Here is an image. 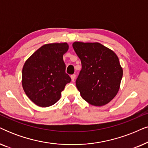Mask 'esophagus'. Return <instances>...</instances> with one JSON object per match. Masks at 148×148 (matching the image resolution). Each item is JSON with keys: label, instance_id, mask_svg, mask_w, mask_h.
Wrapping results in <instances>:
<instances>
[{"label": "esophagus", "instance_id": "obj_1", "mask_svg": "<svg viewBox=\"0 0 148 148\" xmlns=\"http://www.w3.org/2000/svg\"><path fill=\"white\" fill-rule=\"evenodd\" d=\"M75 77H76V75L75 74H73V75H72L71 76V80L73 82H74L75 81Z\"/></svg>", "mask_w": 148, "mask_h": 148}]
</instances>
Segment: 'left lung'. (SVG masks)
Segmentation results:
<instances>
[{
	"instance_id": "obj_1",
	"label": "left lung",
	"mask_w": 148,
	"mask_h": 148,
	"mask_svg": "<svg viewBox=\"0 0 148 148\" xmlns=\"http://www.w3.org/2000/svg\"><path fill=\"white\" fill-rule=\"evenodd\" d=\"M73 47L82 62L76 86L82 99L94 106L109 103L118 94L123 75L118 57L97 42L75 41Z\"/></svg>"
}]
</instances>
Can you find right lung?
Segmentation results:
<instances>
[{
	"label": "right lung",
	"instance_id": "right-lung-1",
	"mask_svg": "<svg viewBox=\"0 0 148 148\" xmlns=\"http://www.w3.org/2000/svg\"><path fill=\"white\" fill-rule=\"evenodd\" d=\"M67 43L45 44L34 52L22 69L23 89L37 106L47 107L60 99L61 92L71 77L65 73L63 55L68 51Z\"/></svg>",
	"mask_w": 148,
	"mask_h": 148
}]
</instances>
